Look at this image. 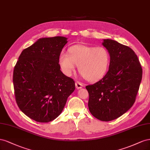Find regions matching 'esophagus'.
Segmentation results:
<instances>
[{"label": "esophagus", "instance_id": "obj_1", "mask_svg": "<svg viewBox=\"0 0 150 150\" xmlns=\"http://www.w3.org/2000/svg\"><path fill=\"white\" fill-rule=\"evenodd\" d=\"M75 86L76 88L80 89V88H82L83 87V84L80 82H78V81H76L75 82Z\"/></svg>", "mask_w": 150, "mask_h": 150}]
</instances>
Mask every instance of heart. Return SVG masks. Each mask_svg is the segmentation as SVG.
<instances>
[{"label":"heart","instance_id":"1","mask_svg":"<svg viewBox=\"0 0 150 150\" xmlns=\"http://www.w3.org/2000/svg\"><path fill=\"white\" fill-rule=\"evenodd\" d=\"M68 52L59 55L58 63L64 74L71 76L76 65L79 70L88 82H96L104 77L110 64L109 51L103 46L75 45Z\"/></svg>","mask_w":150,"mask_h":150}]
</instances>
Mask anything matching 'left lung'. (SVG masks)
<instances>
[{
    "mask_svg": "<svg viewBox=\"0 0 150 150\" xmlns=\"http://www.w3.org/2000/svg\"><path fill=\"white\" fill-rule=\"evenodd\" d=\"M110 56L106 75L85 87L89 94L90 112L102 121H110L126 113L134 104L143 70L137 55L129 47L110 39L102 42Z\"/></svg>",
    "mask_w": 150,
    "mask_h": 150,
    "instance_id": "1",
    "label": "left lung"
}]
</instances>
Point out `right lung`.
Listing matches in <instances>:
<instances>
[{
	"label": "right lung",
	"mask_w": 150,
	"mask_h": 150,
	"mask_svg": "<svg viewBox=\"0 0 150 150\" xmlns=\"http://www.w3.org/2000/svg\"><path fill=\"white\" fill-rule=\"evenodd\" d=\"M67 42L63 36L40 38L22 51L16 63L13 83L17 104L35 121L56 119L75 91L74 80L63 74L58 63Z\"/></svg>",
	"instance_id": "1"
}]
</instances>
